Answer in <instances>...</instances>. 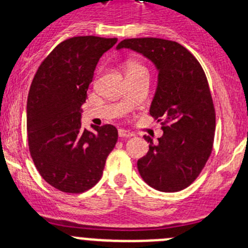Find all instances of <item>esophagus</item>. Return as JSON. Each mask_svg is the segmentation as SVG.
Listing matches in <instances>:
<instances>
[{
  "mask_svg": "<svg viewBox=\"0 0 248 248\" xmlns=\"http://www.w3.org/2000/svg\"><path fill=\"white\" fill-rule=\"evenodd\" d=\"M118 134H119L120 138H131L134 137V134L133 133H130L129 130H125V129H119L118 130Z\"/></svg>",
  "mask_w": 248,
  "mask_h": 248,
  "instance_id": "esophagus-1",
  "label": "esophagus"
}]
</instances>
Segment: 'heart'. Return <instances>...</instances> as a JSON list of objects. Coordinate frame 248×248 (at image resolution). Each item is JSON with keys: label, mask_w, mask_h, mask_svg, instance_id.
Segmentation results:
<instances>
[{"label": "heart", "mask_w": 248, "mask_h": 248, "mask_svg": "<svg viewBox=\"0 0 248 248\" xmlns=\"http://www.w3.org/2000/svg\"><path fill=\"white\" fill-rule=\"evenodd\" d=\"M138 67H140V65L134 64V63H130V64L128 65V69H130V68H138Z\"/></svg>", "instance_id": "b5f03b06"}]
</instances>
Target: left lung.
<instances>
[{
  "label": "left lung",
  "instance_id": "obj_1",
  "mask_svg": "<svg viewBox=\"0 0 248 248\" xmlns=\"http://www.w3.org/2000/svg\"><path fill=\"white\" fill-rule=\"evenodd\" d=\"M148 58L157 71L150 115L163 124L159 143L145 138L149 151L138 160L140 176L163 192L185 189L199 176L212 150L215 109L209 83L198 59L177 42L129 38L117 46Z\"/></svg>",
  "mask_w": 248,
  "mask_h": 248
}]
</instances>
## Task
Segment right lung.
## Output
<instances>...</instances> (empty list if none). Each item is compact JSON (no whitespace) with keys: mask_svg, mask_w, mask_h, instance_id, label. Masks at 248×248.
Here are the masks:
<instances>
[{"mask_svg":"<svg viewBox=\"0 0 248 248\" xmlns=\"http://www.w3.org/2000/svg\"><path fill=\"white\" fill-rule=\"evenodd\" d=\"M117 38L73 37L41 63L27 99L28 146L41 176L63 192L79 194L100 180L118 140L110 124L82 128V105L100 57Z\"/></svg>","mask_w":248,"mask_h":248,"instance_id":"right-lung-1","label":"right lung"}]
</instances>
